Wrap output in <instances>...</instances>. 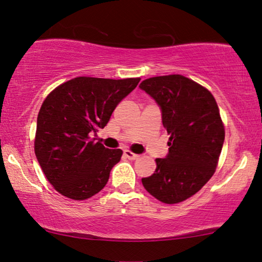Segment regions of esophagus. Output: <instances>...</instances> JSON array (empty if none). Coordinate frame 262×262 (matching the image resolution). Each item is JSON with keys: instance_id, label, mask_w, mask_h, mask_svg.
<instances>
[{"instance_id": "34e87169", "label": "esophagus", "mask_w": 262, "mask_h": 262, "mask_svg": "<svg viewBox=\"0 0 262 262\" xmlns=\"http://www.w3.org/2000/svg\"><path fill=\"white\" fill-rule=\"evenodd\" d=\"M124 155L126 156L128 160H137L138 157H139V155H137V154H135V152L130 151V150H125V151H124Z\"/></svg>"}]
</instances>
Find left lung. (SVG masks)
<instances>
[{
	"label": "left lung",
	"instance_id": "1",
	"mask_svg": "<svg viewBox=\"0 0 262 262\" xmlns=\"http://www.w3.org/2000/svg\"><path fill=\"white\" fill-rule=\"evenodd\" d=\"M139 87L160 105L169 135V154L155 160V173L142 184L160 202L181 203L216 170L225 136L220 108L209 89L179 74L146 78Z\"/></svg>",
	"mask_w": 262,
	"mask_h": 262
}]
</instances>
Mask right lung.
<instances>
[{
	"instance_id": "1",
	"label": "right lung",
	"mask_w": 262,
	"mask_h": 262,
	"mask_svg": "<svg viewBox=\"0 0 262 262\" xmlns=\"http://www.w3.org/2000/svg\"><path fill=\"white\" fill-rule=\"evenodd\" d=\"M141 78L75 77L56 87L38 113L34 152L53 188L67 198L84 200L105 187L120 149L91 139Z\"/></svg>"
}]
</instances>
